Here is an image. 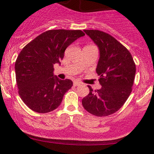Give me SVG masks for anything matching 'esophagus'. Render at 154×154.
<instances>
[{
    "instance_id": "esophagus-1",
    "label": "esophagus",
    "mask_w": 154,
    "mask_h": 154,
    "mask_svg": "<svg viewBox=\"0 0 154 154\" xmlns=\"http://www.w3.org/2000/svg\"><path fill=\"white\" fill-rule=\"evenodd\" d=\"M73 85H74L75 86H79V85H81V83H80L79 82H78V81H75L74 82H73Z\"/></svg>"
}]
</instances>
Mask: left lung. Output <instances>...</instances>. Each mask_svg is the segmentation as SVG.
I'll use <instances>...</instances> for the list:
<instances>
[{
    "instance_id": "1",
    "label": "left lung",
    "mask_w": 154,
    "mask_h": 154,
    "mask_svg": "<svg viewBox=\"0 0 154 154\" xmlns=\"http://www.w3.org/2000/svg\"><path fill=\"white\" fill-rule=\"evenodd\" d=\"M98 45L100 57L96 72L102 88L82 99L87 112L96 116H107L126 103L132 92L135 79L136 65L132 55L124 45L112 35L99 30H84Z\"/></svg>"
}]
</instances>
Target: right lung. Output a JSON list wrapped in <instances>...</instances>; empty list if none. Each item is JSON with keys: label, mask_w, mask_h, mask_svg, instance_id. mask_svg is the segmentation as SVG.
I'll return each mask as SVG.
<instances>
[{"label": "right lung", "mask_w": 154, "mask_h": 154, "mask_svg": "<svg viewBox=\"0 0 154 154\" xmlns=\"http://www.w3.org/2000/svg\"><path fill=\"white\" fill-rule=\"evenodd\" d=\"M84 35L81 30H49L23 48L15 62L16 82L19 96L28 108L46 113L60 106L73 83L54 77V65L63 59L68 46Z\"/></svg>", "instance_id": "obj_1"}]
</instances>
